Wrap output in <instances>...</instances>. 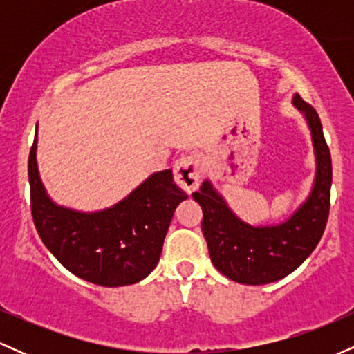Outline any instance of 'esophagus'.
<instances>
[{"instance_id": "obj_1", "label": "esophagus", "mask_w": 354, "mask_h": 354, "mask_svg": "<svg viewBox=\"0 0 354 354\" xmlns=\"http://www.w3.org/2000/svg\"><path fill=\"white\" fill-rule=\"evenodd\" d=\"M201 160L196 154L183 156L174 165V183L188 194L198 189L201 183Z\"/></svg>"}]
</instances>
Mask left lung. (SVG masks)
<instances>
[{"instance_id": "1", "label": "left lung", "mask_w": 354, "mask_h": 354, "mask_svg": "<svg viewBox=\"0 0 354 354\" xmlns=\"http://www.w3.org/2000/svg\"><path fill=\"white\" fill-rule=\"evenodd\" d=\"M311 131L316 176L310 196L286 221L271 226H251L230 209L225 198L209 180L203 181L193 200L203 209L201 230L208 243L211 261L221 274L241 284L278 281L313 253L326 228L330 214L331 154L319 116L301 96H293Z\"/></svg>"}]
</instances>
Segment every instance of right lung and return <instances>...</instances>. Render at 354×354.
Returning <instances> with one entry per match:
<instances>
[{"instance_id":"add662e5","label":"right lung","mask_w":354,"mask_h":354,"mask_svg":"<svg viewBox=\"0 0 354 354\" xmlns=\"http://www.w3.org/2000/svg\"><path fill=\"white\" fill-rule=\"evenodd\" d=\"M36 145L28 160L31 214L44 246L78 278L116 288L145 279L156 268L174 209L188 198L173 181L171 169L153 173L115 206L83 213L48 196Z\"/></svg>"}]
</instances>
